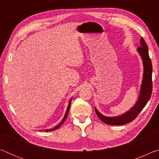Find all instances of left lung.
Segmentation results:
<instances>
[{"label":"left lung","mask_w":159,"mask_h":159,"mask_svg":"<svg viewBox=\"0 0 159 159\" xmlns=\"http://www.w3.org/2000/svg\"><path fill=\"white\" fill-rule=\"evenodd\" d=\"M141 46L138 48V52L140 55L144 64V75L143 80L141 85L140 94L138 100L133 107L125 114L116 117H107L101 114L95 108V112L99 119L104 123L111 125H120L132 122L135 119L142 109L146 106L148 101L149 100L152 93V64L149 55L148 48L143 38L140 39Z\"/></svg>","instance_id":"obj_1"}]
</instances>
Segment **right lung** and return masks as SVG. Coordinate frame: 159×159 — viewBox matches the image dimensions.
<instances>
[{
  "mask_svg": "<svg viewBox=\"0 0 159 159\" xmlns=\"http://www.w3.org/2000/svg\"><path fill=\"white\" fill-rule=\"evenodd\" d=\"M71 99H72V98L70 99V101H69V105H68V107H67V109H66V114H65V116H64V118L62 119V120H61V121L59 123V124L57 125H56L55 128H52V129H48V130H45V132H48V131H52V130H57V128H59L61 126V125L62 124V123L65 121V120H66V117H67V116H68V114H69V108H70V106H71Z\"/></svg>",
  "mask_w": 159,
  "mask_h": 159,
  "instance_id": "right-lung-1",
  "label": "right lung"
}]
</instances>
